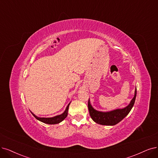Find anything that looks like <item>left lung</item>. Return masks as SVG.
Returning a JSON list of instances; mask_svg holds the SVG:
<instances>
[{
	"label": "left lung",
	"mask_w": 158,
	"mask_h": 158,
	"mask_svg": "<svg viewBox=\"0 0 158 158\" xmlns=\"http://www.w3.org/2000/svg\"><path fill=\"white\" fill-rule=\"evenodd\" d=\"M137 95V89L135 91V95L131 100L130 103L124 109H116L110 112L98 111L92 107L90 101L88 102V107L90 117L97 124L106 126H114L118 124L122 119L129 114L135 103Z\"/></svg>",
	"instance_id": "obj_1"
}]
</instances>
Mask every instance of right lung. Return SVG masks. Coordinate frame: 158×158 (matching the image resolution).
Returning <instances> with one entry per match:
<instances>
[{"label": "right lung", "mask_w": 158, "mask_h": 158, "mask_svg": "<svg viewBox=\"0 0 158 158\" xmlns=\"http://www.w3.org/2000/svg\"><path fill=\"white\" fill-rule=\"evenodd\" d=\"M70 103L68 105V106L62 114L58 115L56 116H54V117H51V118H40V117H38L37 116L35 115L34 114H32V115L36 118L37 120L44 122V123L45 124H58L60 123V122H62L63 120L65 119L66 118V116L68 115V108H69V106Z\"/></svg>", "instance_id": "add662e5"}]
</instances>
